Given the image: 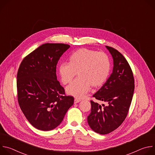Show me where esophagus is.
Returning a JSON list of instances; mask_svg holds the SVG:
<instances>
[{"instance_id": "esophagus-1", "label": "esophagus", "mask_w": 155, "mask_h": 155, "mask_svg": "<svg viewBox=\"0 0 155 155\" xmlns=\"http://www.w3.org/2000/svg\"><path fill=\"white\" fill-rule=\"evenodd\" d=\"M81 101V100L80 99H77V98H75V99H74V103L75 104H77V103H78L79 102H80Z\"/></svg>"}]
</instances>
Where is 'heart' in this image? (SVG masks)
Segmentation results:
<instances>
[{
    "mask_svg": "<svg viewBox=\"0 0 155 155\" xmlns=\"http://www.w3.org/2000/svg\"><path fill=\"white\" fill-rule=\"evenodd\" d=\"M111 69L108 56L104 52L81 48L71 54L69 62L61 64L58 72L63 84L70 83L77 73L78 78L66 88L67 93L76 97H83L93 87L102 86Z\"/></svg>",
    "mask_w": 155,
    "mask_h": 155,
    "instance_id": "b5f03b06",
    "label": "heart"
}]
</instances>
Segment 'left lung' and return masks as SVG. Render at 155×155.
I'll use <instances>...</instances> for the list:
<instances>
[{
    "label": "left lung",
    "mask_w": 155,
    "mask_h": 155,
    "mask_svg": "<svg viewBox=\"0 0 155 155\" xmlns=\"http://www.w3.org/2000/svg\"><path fill=\"white\" fill-rule=\"evenodd\" d=\"M114 59L113 72L94 95L98 101L108 103L102 107L91 101V113L87 117L90 127L97 133L107 134L117 129L127 115L134 91V78L125 58L116 49L106 46Z\"/></svg>",
    "instance_id": "1"
}]
</instances>
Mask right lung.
<instances>
[{"instance_id": "1", "label": "right lung", "mask_w": 155, "mask_h": 155, "mask_svg": "<svg viewBox=\"0 0 155 155\" xmlns=\"http://www.w3.org/2000/svg\"><path fill=\"white\" fill-rule=\"evenodd\" d=\"M69 47L64 43L43 44L26 56L19 67L18 104L26 119L37 129L56 128L74 104V97L65 95L56 74L60 57Z\"/></svg>"}]
</instances>
